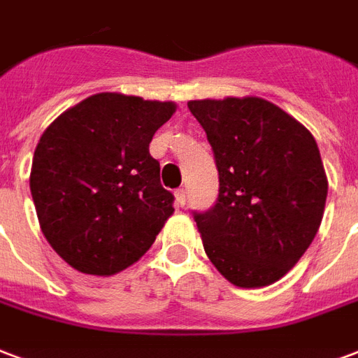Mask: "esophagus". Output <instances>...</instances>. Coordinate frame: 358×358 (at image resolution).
I'll list each match as a JSON object with an SVG mask.
<instances>
[{
    "mask_svg": "<svg viewBox=\"0 0 358 358\" xmlns=\"http://www.w3.org/2000/svg\"><path fill=\"white\" fill-rule=\"evenodd\" d=\"M176 205L178 206L186 205V189H178V192H176Z\"/></svg>",
    "mask_w": 358,
    "mask_h": 358,
    "instance_id": "34e87169",
    "label": "esophagus"
}]
</instances>
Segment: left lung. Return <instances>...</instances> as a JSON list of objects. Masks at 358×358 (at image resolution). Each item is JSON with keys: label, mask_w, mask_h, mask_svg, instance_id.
<instances>
[{"label": "left lung", "mask_w": 358, "mask_h": 358, "mask_svg": "<svg viewBox=\"0 0 358 358\" xmlns=\"http://www.w3.org/2000/svg\"><path fill=\"white\" fill-rule=\"evenodd\" d=\"M218 166L220 193L195 214L205 252L239 288L292 269L319 231L328 178L313 134L260 96L189 100Z\"/></svg>", "instance_id": "8db88e82"}]
</instances>
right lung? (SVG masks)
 Instances as JSON below:
<instances>
[{"label": "right lung", "instance_id": "1", "mask_svg": "<svg viewBox=\"0 0 358 358\" xmlns=\"http://www.w3.org/2000/svg\"><path fill=\"white\" fill-rule=\"evenodd\" d=\"M174 102L98 92L41 134L30 189L45 239L81 273L110 277L144 256L172 216L150 142Z\"/></svg>", "mask_w": 358, "mask_h": 358}]
</instances>
